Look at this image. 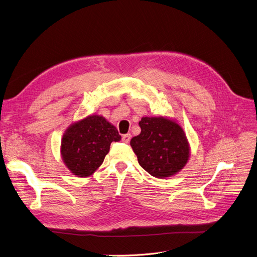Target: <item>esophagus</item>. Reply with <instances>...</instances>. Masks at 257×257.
Listing matches in <instances>:
<instances>
[{
    "instance_id": "obj_1",
    "label": "esophagus",
    "mask_w": 257,
    "mask_h": 257,
    "mask_svg": "<svg viewBox=\"0 0 257 257\" xmlns=\"http://www.w3.org/2000/svg\"><path fill=\"white\" fill-rule=\"evenodd\" d=\"M131 138H132V135L128 133V134H125V135H123L122 136V142L124 143V144H128L130 143V141H131Z\"/></svg>"
}]
</instances>
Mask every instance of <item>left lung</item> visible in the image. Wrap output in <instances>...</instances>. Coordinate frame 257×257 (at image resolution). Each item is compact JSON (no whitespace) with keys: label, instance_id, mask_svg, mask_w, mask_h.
Returning <instances> with one entry per match:
<instances>
[{"label":"left lung","instance_id":"8db88e82","mask_svg":"<svg viewBox=\"0 0 257 257\" xmlns=\"http://www.w3.org/2000/svg\"><path fill=\"white\" fill-rule=\"evenodd\" d=\"M141 134L131 139L138 163L155 178L176 175L190 158V146L183 128L165 116H144Z\"/></svg>","mask_w":257,"mask_h":257}]
</instances>
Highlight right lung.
I'll return each mask as SVG.
<instances>
[{"label": "right lung", "mask_w": 257, "mask_h": 257, "mask_svg": "<svg viewBox=\"0 0 257 257\" xmlns=\"http://www.w3.org/2000/svg\"><path fill=\"white\" fill-rule=\"evenodd\" d=\"M121 141L118 130L104 116L91 114L71 124L61 141V155L77 177H90L103 164L112 142Z\"/></svg>", "instance_id": "obj_1"}]
</instances>
